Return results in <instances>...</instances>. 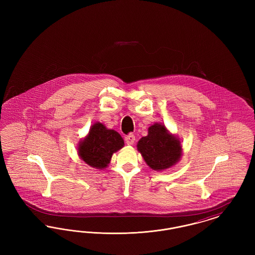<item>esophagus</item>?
Listing matches in <instances>:
<instances>
[{
  "mask_svg": "<svg viewBox=\"0 0 255 255\" xmlns=\"http://www.w3.org/2000/svg\"><path fill=\"white\" fill-rule=\"evenodd\" d=\"M134 140H135V137H134V135H133V133H130V134H128V135L125 136V142H126L128 145H132V144H133Z\"/></svg>",
  "mask_w": 255,
  "mask_h": 255,
  "instance_id": "34e87169",
  "label": "esophagus"
}]
</instances>
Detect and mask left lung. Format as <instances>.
Returning <instances> with one entry per match:
<instances>
[{
    "label": "left lung",
    "mask_w": 255,
    "mask_h": 255,
    "mask_svg": "<svg viewBox=\"0 0 255 255\" xmlns=\"http://www.w3.org/2000/svg\"><path fill=\"white\" fill-rule=\"evenodd\" d=\"M136 146L146 163L154 170L167 169L182 156L179 139L158 123L149 127L148 135L141 137Z\"/></svg>",
    "instance_id": "8db88e82"
}]
</instances>
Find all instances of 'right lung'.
<instances>
[{"label":"right lung","mask_w":255,"mask_h":255,"mask_svg":"<svg viewBox=\"0 0 255 255\" xmlns=\"http://www.w3.org/2000/svg\"><path fill=\"white\" fill-rule=\"evenodd\" d=\"M123 145L120 133L98 122L92 126L89 134L80 142L78 154L87 164L102 169L108 165L113 154Z\"/></svg>","instance_id":"1"}]
</instances>
